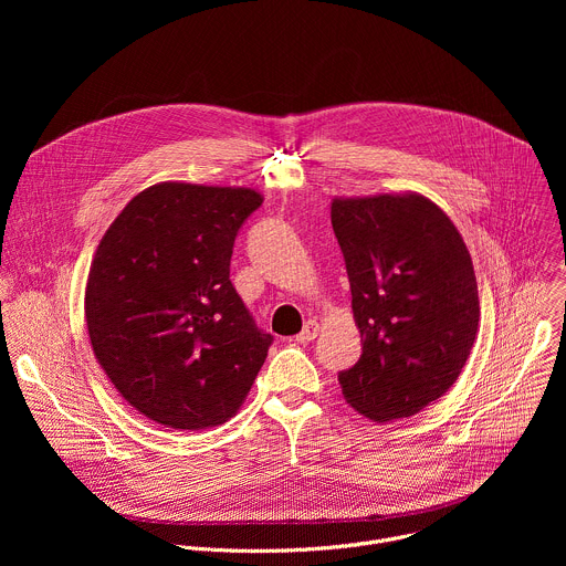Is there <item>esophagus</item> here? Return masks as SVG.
Returning <instances> with one entry per match:
<instances>
[{"label":"esophagus","mask_w":566,"mask_h":566,"mask_svg":"<svg viewBox=\"0 0 566 566\" xmlns=\"http://www.w3.org/2000/svg\"><path fill=\"white\" fill-rule=\"evenodd\" d=\"M317 332H319V325H317V322H315V319H308L306 325H304V329L295 336V340H297V343H302V345H306V343L315 340Z\"/></svg>","instance_id":"esophagus-1"}]
</instances>
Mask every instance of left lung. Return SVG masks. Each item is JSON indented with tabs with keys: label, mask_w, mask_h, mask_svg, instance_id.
Segmentation results:
<instances>
[{
	"label": "left lung",
	"mask_w": 566,
	"mask_h": 566,
	"mask_svg": "<svg viewBox=\"0 0 566 566\" xmlns=\"http://www.w3.org/2000/svg\"><path fill=\"white\" fill-rule=\"evenodd\" d=\"M363 354L338 374L349 406L378 423L408 419L459 378L479 327L470 253L450 217L417 192L336 197Z\"/></svg>",
	"instance_id": "obj_1"
}]
</instances>
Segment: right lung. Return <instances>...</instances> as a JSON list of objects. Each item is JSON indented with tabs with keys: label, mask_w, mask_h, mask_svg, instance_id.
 Instances as JSON below:
<instances>
[{
	"label": "right lung",
	"mask_w": 566,
	"mask_h": 566,
	"mask_svg": "<svg viewBox=\"0 0 566 566\" xmlns=\"http://www.w3.org/2000/svg\"><path fill=\"white\" fill-rule=\"evenodd\" d=\"M264 197L164 181L138 192L94 255L85 319L118 394L172 430L226 423L247 400L271 334L230 282L234 237Z\"/></svg>",
	"instance_id": "obj_1"
}]
</instances>
